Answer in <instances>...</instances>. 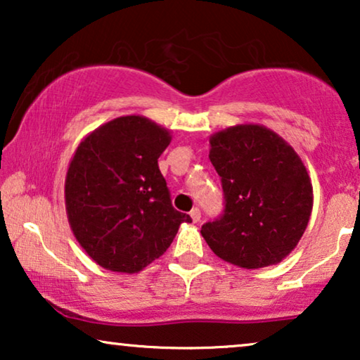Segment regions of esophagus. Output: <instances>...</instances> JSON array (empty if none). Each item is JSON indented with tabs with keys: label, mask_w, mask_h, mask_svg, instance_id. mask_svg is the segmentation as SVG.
I'll return each mask as SVG.
<instances>
[{
	"label": "esophagus",
	"mask_w": 360,
	"mask_h": 360,
	"mask_svg": "<svg viewBox=\"0 0 360 360\" xmlns=\"http://www.w3.org/2000/svg\"><path fill=\"white\" fill-rule=\"evenodd\" d=\"M190 216H191V219H193V223H198V221L201 219V211L198 208H193L190 211Z\"/></svg>",
	"instance_id": "34e87169"
}]
</instances>
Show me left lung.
<instances>
[{
  "label": "left lung",
  "instance_id": "1",
  "mask_svg": "<svg viewBox=\"0 0 360 360\" xmlns=\"http://www.w3.org/2000/svg\"><path fill=\"white\" fill-rule=\"evenodd\" d=\"M223 214L201 226L210 249L243 269L278 264L297 248L313 208V186L297 152L274 131L240 124L210 139Z\"/></svg>",
  "mask_w": 360,
  "mask_h": 360
}]
</instances>
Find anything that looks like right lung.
Returning a JSON list of instances; mask_svg holds the SVG:
<instances>
[{
  "instance_id": "add662e5",
  "label": "right lung",
  "mask_w": 360,
  "mask_h": 360,
  "mask_svg": "<svg viewBox=\"0 0 360 360\" xmlns=\"http://www.w3.org/2000/svg\"><path fill=\"white\" fill-rule=\"evenodd\" d=\"M170 132L144 116H121L77 147L65 179L70 228L98 265L136 274L170 248L188 214L172 206L159 170Z\"/></svg>"
}]
</instances>
